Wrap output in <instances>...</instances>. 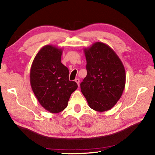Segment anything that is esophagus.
Masks as SVG:
<instances>
[{
  "label": "esophagus",
  "mask_w": 155,
  "mask_h": 155,
  "mask_svg": "<svg viewBox=\"0 0 155 155\" xmlns=\"http://www.w3.org/2000/svg\"><path fill=\"white\" fill-rule=\"evenodd\" d=\"M74 81L76 82V83H77V84H78V86H79V83H80V80L78 79V78H76V79L74 80Z\"/></svg>",
  "instance_id": "34e87169"
}]
</instances>
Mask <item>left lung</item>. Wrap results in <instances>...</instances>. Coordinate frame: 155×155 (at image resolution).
Listing matches in <instances>:
<instances>
[{
	"instance_id": "1",
	"label": "left lung",
	"mask_w": 155,
	"mask_h": 155,
	"mask_svg": "<svg viewBox=\"0 0 155 155\" xmlns=\"http://www.w3.org/2000/svg\"><path fill=\"white\" fill-rule=\"evenodd\" d=\"M87 77L81 83V92L92 109L110 110L123 94L126 73L123 62L109 46L97 42L84 48Z\"/></svg>"
}]
</instances>
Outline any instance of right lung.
<instances>
[{
    "instance_id": "add662e5",
    "label": "right lung",
    "mask_w": 155,
    "mask_h": 155,
    "mask_svg": "<svg viewBox=\"0 0 155 155\" xmlns=\"http://www.w3.org/2000/svg\"><path fill=\"white\" fill-rule=\"evenodd\" d=\"M62 49L44 46L35 57L30 71L31 88L45 110L58 113L67 107L77 84L69 81V71L61 62Z\"/></svg>"
}]
</instances>
